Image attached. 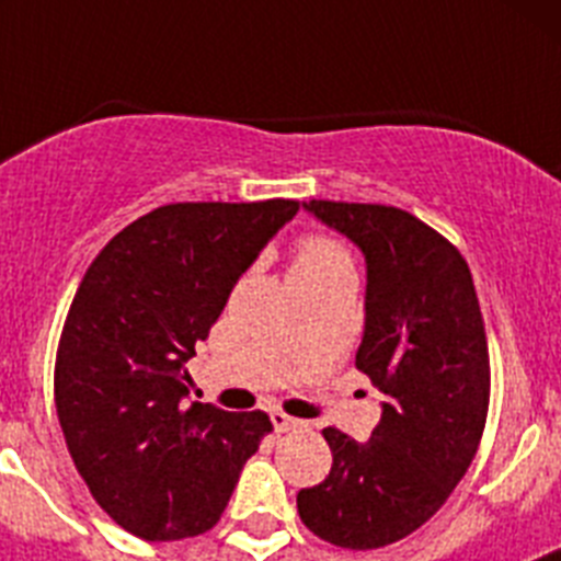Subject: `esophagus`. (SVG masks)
<instances>
[{
	"label": "esophagus",
	"instance_id": "obj_1",
	"mask_svg": "<svg viewBox=\"0 0 561 561\" xmlns=\"http://www.w3.org/2000/svg\"><path fill=\"white\" fill-rule=\"evenodd\" d=\"M270 419H272V427H275V433H289V430L304 427V421L291 419V415L280 413V410H272Z\"/></svg>",
	"mask_w": 561,
	"mask_h": 561
}]
</instances>
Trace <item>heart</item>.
Wrapping results in <instances>:
<instances>
[{"label":"heart","mask_w":561,"mask_h":561,"mask_svg":"<svg viewBox=\"0 0 561 561\" xmlns=\"http://www.w3.org/2000/svg\"><path fill=\"white\" fill-rule=\"evenodd\" d=\"M325 270H351L348 250L329 236H306L295 252L291 272H325Z\"/></svg>","instance_id":"obj_1"}]
</instances>
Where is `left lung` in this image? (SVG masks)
<instances>
[{"instance_id":"left-lung-1","label":"left lung","mask_w":561,"mask_h":561,"mask_svg":"<svg viewBox=\"0 0 561 561\" xmlns=\"http://www.w3.org/2000/svg\"><path fill=\"white\" fill-rule=\"evenodd\" d=\"M365 255L356 368L385 393L370 440L323 430L334 463L297 514L336 548H385L427 523L463 478L489 413V345L463 255L408 210L304 202Z\"/></svg>"}]
</instances>
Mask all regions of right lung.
I'll return each mask as SVG.
<instances>
[{"label":"right lung","mask_w":561,"mask_h":561,"mask_svg":"<svg viewBox=\"0 0 561 561\" xmlns=\"http://www.w3.org/2000/svg\"><path fill=\"white\" fill-rule=\"evenodd\" d=\"M297 210L291 199L157 207L83 275L58 342L56 410L92 497L134 537L210 531L272 430L261 410L187 404L185 362Z\"/></svg>","instance_id":"obj_1"}]
</instances>
